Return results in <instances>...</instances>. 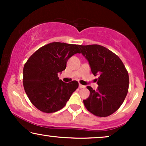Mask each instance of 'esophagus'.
Masks as SVG:
<instances>
[{"label": "esophagus", "mask_w": 146, "mask_h": 146, "mask_svg": "<svg viewBox=\"0 0 146 146\" xmlns=\"http://www.w3.org/2000/svg\"><path fill=\"white\" fill-rule=\"evenodd\" d=\"M85 87H86V86H84V85H82V84H79V88H85Z\"/></svg>", "instance_id": "1"}]
</instances>
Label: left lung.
<instances>
[{
  "instance_id": "1",
  "label": "left lung",
  "mask_w": 146,
  "mask_h": 146,
  "mask_svg": "<svg viewBox=\"0 0 146 146\" xmlns=\"http://www.w3.org/2000/svg\"><path fill=\"white\" fill-rule=\"evenodd\" d=\"M79 48L88 60L93 74L98 76L97 90L87 86L90 95L84 100V104L96 116H109L121 106L128 93V71L121 59L104 46L79 45Z\"/></svg>"
}]
</instances>
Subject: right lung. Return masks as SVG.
I'll return each instance as SVG.
<instances>
[{"label": "right lung", "mask_w": 146, "mask_h": 146, "mask_svg": "<svg viewBox=\"0 0 146 146\" xmlns=\"http://www.w3.org/2000/svg\"><path fill=\"white\" fill-rule=\"evenodd\" d=\"M79 45L51 42L40 48L23 68V86L35 107L42 112L54 113L63 108L78 88V82L65 83L58 73L65 70L68 60L80 53Z\"/></svg>", "instance_id": "right-lung-1"}]
</instances>
